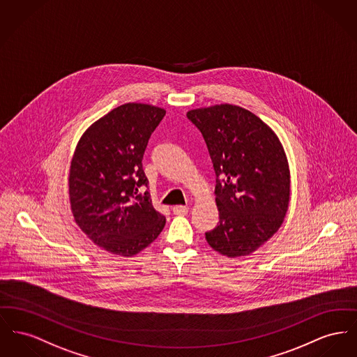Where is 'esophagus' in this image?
I'll use <instances>...</instances> for the list:
<instances>
[{
	"mask_svg": "<svg viewBox=\"0 0 357 357\" xmlns=\"http://www.w3.org/2000/svg\"><path fill=\"white\" fill-rule=\"evenodd\" d=\"M172 213L175 215H185L189 213V208L188 206H183V205H176L172 208Z\"/></svg>",
	"mask_w": 357,
	"mask_h": 357,
	"instance_id": "obj_1",
	"label": "esophagus"
}]
</instances>
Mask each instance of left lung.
Segmentation results:
<instances>
[{"mask_svg": "<svg viewBox=\"0 0 357 357\" xmlns=\"http://www.w3.org/2000/svg\"><path fill=\"white\" fill-rule=\"evenodd\" d=\"M188 119L202 133L215 174L220 221L206 241L224 256H247L273 237L289 208L283 147L270 126L240 106L194 109Z\"/></svg>", "mask_w": 357, "mask_h": 357, "instance_id": "obj_1", "label": "left lung"}]
</instances>
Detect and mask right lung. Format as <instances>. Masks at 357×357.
I'll return each instance as SVG.
<instances>
[{
    "mask_svg": "<svg viewBox=\"0 0 357 357\" xmlns=\"http://www.w3.org/2000/svg\"><path fill=\"white\" fill-rule=\"evenodd\" d=\"M165 116L156 106H119L90 126L75 149L68 179L75 222L110 253L133 256L166 225L143 169L148 140Z\"/></svg>",
    "mask_w": 357,
    "mask_h": 357,
    "instance_id": "add662e5",
    "label": "right lung"
}]
</instances>
